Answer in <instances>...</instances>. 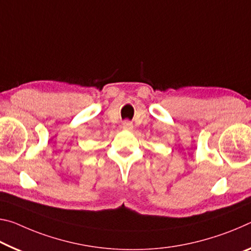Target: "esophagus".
Returning <instances> with one entry per match:
<instances>
[{
  "instance_id": "obj_1",
  "label": "esophagus",
  "mask_w": 251,
  "mask_h": 251,
  "mask_svg": "<svg viewBox=\"0 0 251 251\" xmlns=\"http://www.w3.org/2000/svg\"><path fill=\"white\" fill-rule=\"evenodd\" d=\"M123 129H125V130H132V129H133L132 122H129V121L123 122Z\"/></svg>"
}]
</instances>
